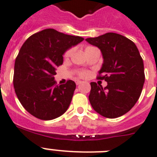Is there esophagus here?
I'll return each mask as SVG.
<instances>
[{
    "label": "esophagus",
    "instance_id": "obj_1",
    "mask_svg": "<svg viewBox=\"0 0 157 157\" xmlns=\"http://www.w3.org/2000/svg\"><path fill=\"white\" fill-rule=\"evenodd\" d=\"M75 82H76V85H80V84L82 83V82L79 81V80H76Z\"/></svg>",
    "mask_w": 157,
    "mask_h": 157
}]
</instances>
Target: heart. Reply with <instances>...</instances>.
<instances>
[{"label": "heart", "mask_w": 157, "mask_h": 157, "mask_svg": "<svg viewBox=\"0 0 157 157\" xmlns=\"http://www.w3.org/2000/svg\"><path fill=\"white\" fill-rule=\"evenodd\" d=\"M86 49H88V48H86ZM72 53H73V49H70V50H68L67 52L65 53L64 57L66 58H70V57L71 56ZM78 76H79V77H81V78H86V77H87V75H88V73L85 71H79V72H78Z\"/></svg>", "instance_id": "obj_1"}]
</instances>
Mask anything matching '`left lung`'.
Instances as JSON below:
<instances>
[{"label": "left lung", "mask_w": 157, "mask_h": 157, "mask_svg": "<svg viewBox=\"0 0 157 157\" xmlns=\"http://www.w3.org/2000/svg\"><path fill=\"white\" fill-rule=\"evenodd\" d=\"M86 41L101 50L103 63L97 78L107 82L104 88L90 82L89 101L101 116L120 117L130 111L140 96L145 80L143 59L134 42L123 35L107 33Z\"/></svg>", "instance_id": "left-lung-1"}]
</instances>
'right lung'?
I'll use <instances>...</instances> for the list:
<instances>
[{"label": "right lung", "mask_w": 157, "mask_h": 157, "mask_svg": "<svg viewBox=\"0 0 157 157\" xmlns=\"http://www.w3.org/2000/svg\"><path fill=\"white\" fill-rule=\"evenodd\" d=\"M84 40L54 29L34 33L25 41L15 61L13 86L24 108L42 120H51L66 112L76 84L68 80L58 86L54 76L68 49Z\"/></svg>", "instance_id": "right-lung-1"}]
</instances>
